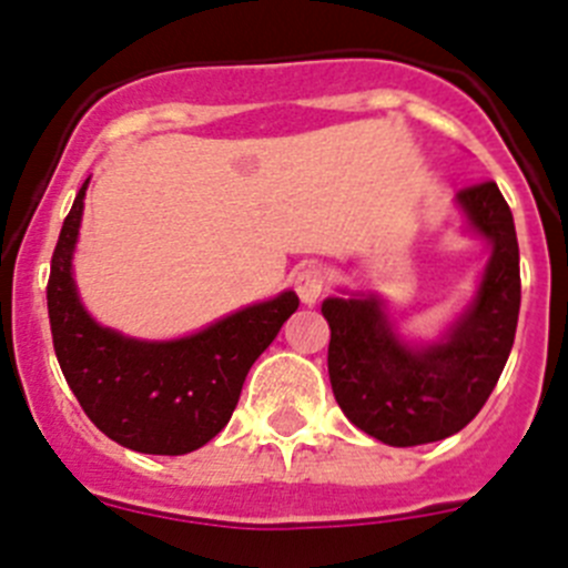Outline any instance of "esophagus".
<instances>
[{
	"label": "esophagus",
	"mask_w": 568,
	"mask_h": 568,
	"mask_svg": "<svg viewBox=\"0 0 568 568\" xmlns=\"http://www.w3.org/2000/svg\"><path fill=\"white\" fill-rule=\"evenodd\" d=\"M294 288L305 305H314L316 300L325 294V288H328V274H325V268L316 263L303 265V268H296L294 272Z\"/></svg>",
	"instance_id": "1"
}]
</instances>
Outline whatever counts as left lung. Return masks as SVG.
Listing matches in <instances>:
<instances>
[{
	"instance_id": "1",
	"label": "left lung",
	"mask_w": 568,
	"mask_h": 568,
	"mask_svg": "<svg viewBox=\"0 0 568 568\" xmlns=\"http://www.w3.org/2000/svg\"><path fill=\"white\" fill-rule=\"evenodd\" d=\"M469 226L493 254L473 305L442 342L410 347L376 296H331L328 376L342 413L390 447L442 442L464 430L509 359L520 311V257L513 212L495 181L458 192Z\"/></svg>"
}]
</instances>
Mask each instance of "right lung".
Returning a JSON list of instances; mask_svg holds the SVG:
<instances>
[{
	"label": "right lung",
	"mask_w": 568,
	"mask_h": 568,
	"mask_svg": "<svg viewBox=\"0 0 568 568\" xmlns=\"http://www.w3.org/2000/svg\"><path fill=\"white\" fill-rule=\"evenodd\" d=\"M87 183L64 217L48 280L55 359L81 410L104 436L150 456H183L223 430L254 359L300 305L294 291L248 305L172 342L126 339L101 328L75 294L73 248Z\"/></svg>",
	"instance_id": "add662e5"
}]
</instances>
